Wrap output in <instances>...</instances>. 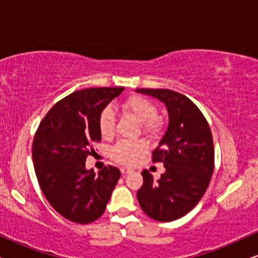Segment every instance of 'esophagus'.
<instances>
[{"instance_id": "esophagus-1", "label": "esophagus", "mask_w": 258, "mask_h": 258, "mask_svg": "<svg viewBox=\"0 0 258 258\" xmlns=\"http://www.w3.org/2000/svg\"><path fill=\"white\" fill-rule=\"evenodd\" d=\"M121 172L122 175H126V174H130V172H133V170L129 168H121Z\"/></svg>"}]
</instances>
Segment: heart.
Listing matches in <instances>:
<instances>
[{
	"label": "heart",
	"mask_w": 258,
	"mask_h": 258,
	"mask_svg": "<svg viewBox=\"0 0 258 258\" xmlns=\"http://www.w3.org/2000/svg\"><path fill=\"white\" fill-rule=\"evenodd\" d=\"M122 108L142 122L148 133H156L161 129V122L157 118V105L149 98L135 95L123 102ZM98 130L103 140H110L116 133V114L111 107H105L98 115ZM146 141H119L110 149L112 161L123 165H134L141 157L147 154Z\"/></svg>",
	"instance_id": "b5f03b06"
}]
</instances>
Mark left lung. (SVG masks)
Listing matches in <instances>:
<instances>
[{"instance_id":"8db88e82","label":"left lung","mask_w":258,"mask_h":258,"mask_svg":"<svg viewBox=\"0 0 258 258\" xmlns=\"http://www.w3.org/2000/svg\"><path fill=\"white\" fill-rule=\"evenodd\" d=\"M156 97L168 109L169 125L153 151V162L164 164L157 182L142 171L137 200L153 220L170 222L188 214L209 185L214 171V142L210 126L197 105L184 95L169 89H136Z\"/></svg>"}]
</instances>
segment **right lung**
Segmentation results:
<instances>
[{
  "instance_id": "1",
  "label": "right lung",
  "mask_w": 258,
  "mask_h": 258,
  "mask_svg": "<svg viewBox=\"0 0 258 258\" xmlns=\"http://www.w3.org/2000/svg\"><path fill=\"white\" fill-rule=\"evenodd\" d=\"M123 87L74 91L54 104L42 119L33 141L38 184L50 206L67 220L88 224L103 215L121 171L108 165L87 170L86 160L101 141L98 115Z\"/></svg>"
}]
</instances>
